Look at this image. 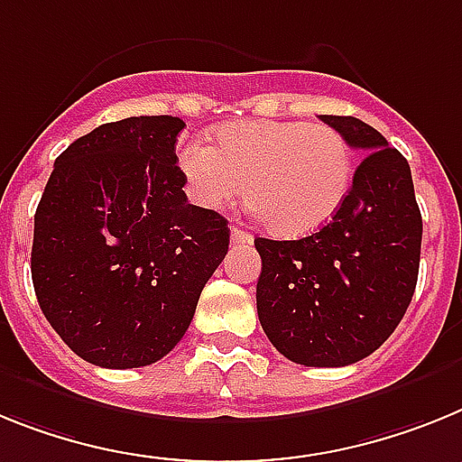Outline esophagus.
Listing matches in <instances>:
<instances>
[{
  "label": "esophagus",
  "instance_id": "esophagus-1",
  "mask_svg": "<svg viewBox=\"0 0 462 462\" xmlns=\"http://www.w3.org/2000/svg\"><path fill=\"white\" fill-rule=\"evenodd\" d=\"M230 242H232V246H246V244L254 242V235H248V232L242 230V227L232 226L230 227Z\"/></svg>",
  "mask_w": 462,
  "mask_h": 462
}]
</instances>
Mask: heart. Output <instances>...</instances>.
Listing matches in <instances>:
<instances>
[{"instance_id": "obj_1", "label": "heart", "mask_w": 462, "mask_h": 462, "mask_svg": "<svg viewBox=\"0 0 462 462\" xmlns=\"http://www.w3.org/2000/svg\"><path fill=\"white\" fill-rule=\"evenodd\" d=\"M188 192L207 208L239 198L263 226L281 236L323 227L353 183L351 148L326 123L246 120L216 130L214 143L190 142L179 151Z\"/></svg>"}]
</instances>
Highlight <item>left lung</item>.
I'll return each mask as SVG.
<instances>
[{"label": "left lung", "mask_w": 462, "mask_h": 462, "mask_svg": "<svg viewBox=\"0 0 462 462\" xmlns=\"http://www.w3.org/2000/svg\"><path fill=\"white\" fill-rule=\"evenodd\" d=\"M360 155L351 190L314 235L255 239V302L264 335L288 360L344 367L374 353L414 298L420 220L411 170L381 132L353 116H320Z\"/></svg>", "instance_id": "left-lung-1"}]
</instances>
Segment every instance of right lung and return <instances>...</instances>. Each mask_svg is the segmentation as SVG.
<instances>
[{"instance_id": "1", "label": "right lung", "mask_w": 462, "mask_h": 462, "mask_svg": "<svg viewBox=\"0 0 462 462\" xmlns=\"http://www.w3.org/2000/svg\"><path fill=\"white\" fill-rule=\"evenodd\" d=\"M174 116L116 120L58 160L34 214L32 283L62 342L109 370L181 342L230 244L227 220L188 204Z\"/></svg>"}]
</instances>
